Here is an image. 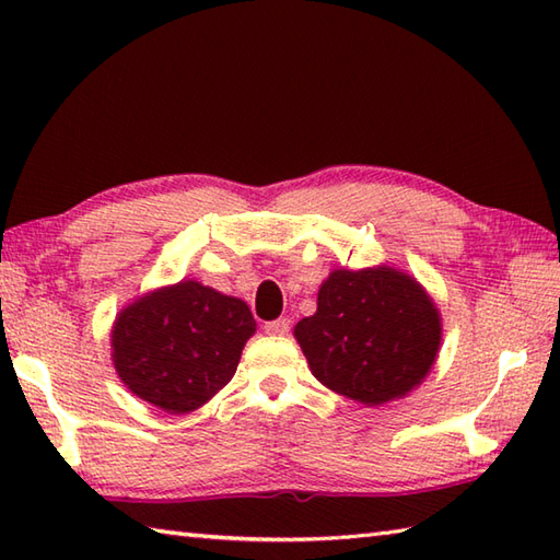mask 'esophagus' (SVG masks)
I'll list each match as a JSON object with an SVG mask.
<instances>
[{
    "label": "esophagus",
    "instance_id": "esophagus-1",
    "mask_svg": "<svg viewBox=\"0 0 560 560\" xmlns=\"http://www.w3.org/2000/svg\"><path fill=\"white\" fill-rule=\"evenodd\" d=\"M289 325L291 323L287 317H279V319H271V323H267L265 331L271 337H283V335H289Z\"/></svg>",
    "mask_w": 560,
    "mask_h": 560
}]
</instances>
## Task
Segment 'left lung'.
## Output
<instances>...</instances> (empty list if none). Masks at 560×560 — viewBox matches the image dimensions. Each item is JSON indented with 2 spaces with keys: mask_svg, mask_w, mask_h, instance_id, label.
Wrapping results in <instances>:
<instances>
[{
  "mask_svg": "<svg viewBox=\"0 0 560 560\" xmlns=\"http://www.w3.org/2000/svg\"><path fill=\"white\" fill-rule=\"evenodd\" d=\"M313 375L337 395L383 407L419 387L438 359L443 319L411 273L389 265L335 269L317 311L293 327Z\"/></svg>",
  "mask_w": 560,
  "mask_h": 560,
  "instance_id": "1",
  "label": "left lung"
}]
</instances>
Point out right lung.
<instances>
[{
    "instance_id": "obj_1",
    "label": "right lung",
    "mask_w": 560,
    "mask_h": 560,
    "mask_svg": "<svg viewBox=\"0 0 560 560\" xmlns=\"http://www.w3.org/2000/svg\"><path fill=\"white\" fill-rule=\"evenodd\" d=\"M255 329L245 301L183 279L117 313L110 355L135 397L180 416L205 407L231 383Z\"/></svg>"
}]
</instances>
